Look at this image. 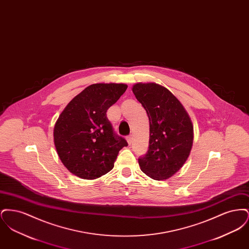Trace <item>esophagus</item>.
I'll list each match as a JSON object with an SVG mask.
<instances>
[{
    "label": "esophagus",
    "instance_id": "obj_1",
    "mask_svg": "<svg viewBox=\"0 0 249 249\" xmlns=\"http://www.w3.org/2000/svg\"><path fill=\"white\" fill-rule=\"evenodd\" d=\"M127 142H128L129 144H130V143L132 142V135H131V134L127 136Z\"/></svg>",
    "mask_w": 249,
    "mask_h": 249
}]
</instances>
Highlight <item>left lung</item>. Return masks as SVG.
I'll return each instance as SVG.
<instances>
[{"instance_id":"left-lung-1","label":"left lung","mask_w":249,"mask_h":249,"mask_svg":"<svg viewBox=\"0 0 249 249\" xmlns=\"http://www.w3.org/2000/svg\"><path fill=\"white\" fill-rule=\"evenodd\" d=\"M132 92L149 119V146L138 160L147 177L155 180L172 178L185 164L193 143V125L178 98L156 83H136Z\"/></svg>"}]
</instances>
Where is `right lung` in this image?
I'll return each mask as SVG.
<instances>
[{
	"label": "right lung",
	"instance_id": "obj_1",
	"mask_svg": "<svg viewBox=\"0 0 249 249\" xmlns=\"http://www.w3.org/2000/svg\"><path fill=\"white\" fill-rule=\"evenodd\" d=\"M126 84L99 83L87 87L59 115L54 143L59 159L72 175L96 179L110 172L119 150L128 145L108 120V108L123 94Z\"/></svg>",
	"mask_w": 249,
	"mask_h": 249
}]
</instances>
